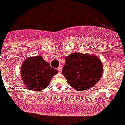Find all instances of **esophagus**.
<instances>
[{"label": "esophagus", "instance_id": "esophagus-1", "mask_svg": "<svg viewBox=\"0 0 125 125\" xmlns=\"http://www.w3.org/2000/svg\"><path fill=\"white\" fill-rule=\"evenodd\" d=\"M58 70L60 72L62 71V65H60L59 67H58Z\"/></svg>", "mask_w": 125, "mask_h": 125}]
</instances>
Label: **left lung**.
<instances>
[{
	"instance_id": "left-lung-1",
	"label": "left lung",
	"mask_w": 125,
	"mask_h": 125,
	"mask_svg": "<svg viewBox=\"0 0 125 125\" xmlns=\"http://www.w3.org/2000/svg\"><path fill=\"white\" fill-rule=\"evenodd\" d=\"M103 71L102 62L97 56L75 52L66 57L62 74L71 87L83 91L95 85Z\"/></svg>"
}]
</instances>
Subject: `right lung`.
<instances>
[{
    "label": "right lung",
    "mask_w": 125,
    "mask_h": 125,
    "mask_svg": "<svg viewBox=\"0 0 125 125\" xmlns=\"http://www.w3.org/2000/svg\"><path fill=\"white\" fill-rule=\"evenodd\" d=\"M58 72L41 56L27 58L20 67L23 83L29 90L33 91H40L47 88Z\"/></svg>",
    "instance_id": "1"
}]
</instances>
